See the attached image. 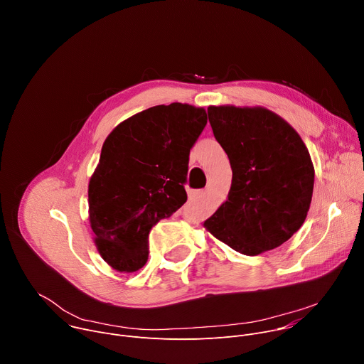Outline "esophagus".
I'll return each mask as SVG.
<instances>
[{
    "label": "esophagus",
    "mask_w": 364,
    "mask_h": 364,
    "mask_svg": "<svg viewBox=\"0 0 364 364\" xmlns=\"http://www.w3.org/2000/svg\"><path fill=\"white\" fill-rule=\"evenodd\" d=\"M196 194H203V191H197V193H196Z\"/></svg>",
    "instance_id": "esophagus-1"
}]
</instances>
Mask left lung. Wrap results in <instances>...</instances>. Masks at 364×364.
I'll list each match as a JSON object with an SVG mask.
<instances>
[{
    "label": "left lung",
    "instance_id": "1",
    "mask_svg": "<svg viewBox=\"0 0 364 364\" xmlns=\"http://www.w3.org/2000/svg\"><path fill=\"white\" fill-rule=\"evenodd\" d=\"M215 138L228 154V200L204 222L215 237L255 256L287 242L304 223L314 166L298 132L265 108L209 107Z\"/></svg>",
    "mask_w": 364,
    "mask_h": 364
}]
</instances>
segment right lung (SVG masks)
<instances>
[{
	"mask_svg": "<svg viewBox=\"0 0 364 364\" xmlns=\"http://www.w3.org/2000/svg\"><path fill=\"white\" fill-rule=\"evenodd\" d=\"M205 124L203 108L176 102L128 118L103 142L89 181V220L114 269H141L151 229L187 201L188 155Z\"/></svg>",
	"mask_w": 364,
	"mask_h": 364,
	"instance_id": "right-lung-1",
	"label": "right lung"
}]
</instances>
